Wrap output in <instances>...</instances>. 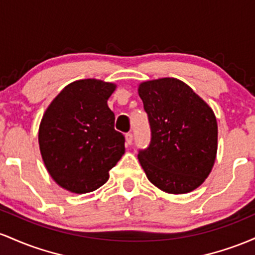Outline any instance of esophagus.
<instances>
[{
	"label": "esophagus",
	"mask_w": 255,
	"mask_h": 255,
	"mask_svg": "<svg viewBox=\"0 0 255 255\" xmlns=\"http://www.w3.org/2000/svg\"><path fill=\"white\" fill-rule=\"evenodd\" d=\"M125 139H127V144L130 145L132 144V141H133V135L131 132H128L127 135H125Z\"/></svg>",
	"instance_id": "obj_1"
}]
</instances>
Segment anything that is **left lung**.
I'll list each match as a JSON object with an SVG mask.
<instances>
[{
    "label": "left lung",
    "mask_w": 255,
    "mask_h": 255,
    "mask_svg": "<svg viewBox=\"0 0 255 255\" xmlns=\"http://www.w3.org/2000/svg\"><path fill=\"white\" fill-rule=\"evenodd\" d=\"M150 127V142L138 150L148 179L170 194L201 185L212 170L218 127L213 111L176 78L144 82L138 88Z\"/></svg>",
    "instance_id": "8db88e82"
}]
</instances>
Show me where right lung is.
Masks as SVG:
<instances>
[{"label":"right lung","mask_w":255,"mask_h":255,"mask_svg":"<svg viewBox=\"0 0 255 255\" xmlns=\"http://www.w3.org/2000/svg\"><path fill=\"white\" fill-rule=\"evenodd\" d=\"M112 83L82 79L61 90L43 116L38 141L53 179L76 194L96 190L125 151V137L114 128L107 100Z\"/></svg>","instance_id":"right-lung-1"}]
</instances>
